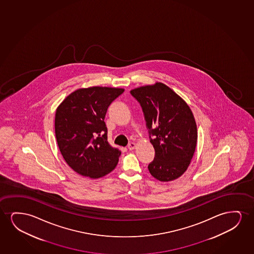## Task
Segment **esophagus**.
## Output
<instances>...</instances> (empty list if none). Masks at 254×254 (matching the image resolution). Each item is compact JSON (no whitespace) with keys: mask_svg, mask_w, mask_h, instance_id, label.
<instances>
[{"mask_svg":"<svg viewBox=\"0 0 254 254\" xmlns=\"http://www.w3.org/2000/svg\"><path fill=\"white\" fill-rule=\"evenodd\" d=\"M127 147H128L129 150H133L136 147V144L133 142L129 143Z\"/></svg>","mask_w":254,"mask_h":254,"instance_id":"obj_1","label":"esophagus"}]
</instances>
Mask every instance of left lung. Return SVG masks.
<instances>
[{"label": "left lung", "instance_id": "8db88e82", "mask_svg": "<svg viewBox=\"0 0 254 254\" xmlns=\"http://www.w3.org/2000/svg\"><path fill=\"white\" fill-rule=\"evenodd\" d=\"M130 93L142 108L150 142L155 150L154 160L148 165L150 174L162 182L181 177L191 163L198 139L191 108L161 82Z\"/></svg>", "mask_w": 254, "mask_h": 254}]
</instances>
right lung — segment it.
<instances>
[{
    "label": "right lung",
    "instance_id": "right-lung-1",
    "mask_svg": "<svg viewBox=\"0 0 254 254\" xmlns=\"http://www.w3.org/2000/svg\"><path fill=\"white\" fill-rule=\"evenodd\" d=\"M123 88H80L56 109L55 129L60 151L77 174L99 179L115 169L122 152L108 141L105 116Z\"/></svg>",
    "mask_w": 254,
    "mask_h": 254
}]
</instances>
